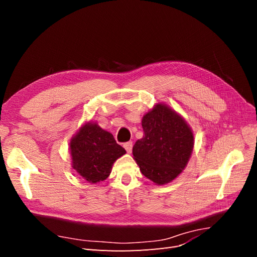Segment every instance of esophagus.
Listing matches in <instances>:
<instances>
[{
  "mask_svg": "<svg viewBox=\"0 0 257 257\" xmlns=\"http://www.w3.org/2000/svg\"><path fill=\"white\" fill-rule=\"evenodd\" d=\"M123 147H124V149L126 150L127 153H131V152H132V149H133V143H132V142H127V143H125V144L123 145Z\"/></svg>",
  "mask_w": 257,
  "mask_h": 257,
  "instance_id": "esophagus-1",
  "label": "esophagus"
}]
</instances>
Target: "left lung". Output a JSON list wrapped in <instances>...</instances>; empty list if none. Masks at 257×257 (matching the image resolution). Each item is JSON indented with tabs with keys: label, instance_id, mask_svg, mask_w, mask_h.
<instances>
[{
	"label": "left lung",
	"instance_id": "obj_1",
	"mask_svg": "<svg viewBox=\"0 0 257 257\" xmlns=\"http://www.w3.org/2000/svg\"><path fill=\"white\" fill-rule=\"evenodd\" d=\"M144 137L133 147L142 174L157 185L172 182L186 167L194 148L189 123L172 107L158 103L142 119Z\"/></svg>",
	"mask_w": 257,
	"mask_h": 257
}]
</instances>
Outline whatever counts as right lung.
I'll return each instance as SVG.
<instances>
[{"label":"right lung","instance_id":"right-lung-1","mask_svg":"<svg viewBox=\"0 0 257 257\" xmlns=\"http://www.w3.org/2000/svg\"><path fill=\"white\" fill-rule=\"evenodd\" d=\"M69 152L72 168L92 184L106 180L113 163L126 153L111 133L93 121L83 123L71 138Z\"/></svg>","mask_w":257,"mask_h":257}]
</instances>
